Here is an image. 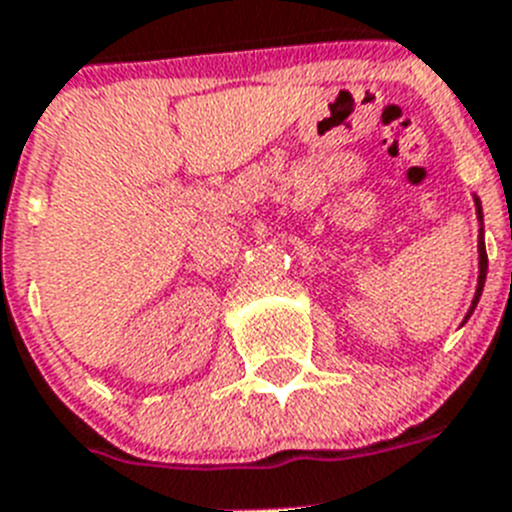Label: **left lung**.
<instances>
[{
    "mask_svg": "<svg viewBox=\"0 0 512 512\" xmlns=\"http://www.w3.org/2000/svg\"><path fill=\"white\" fill-rule=\"evenodd\" d=\"M474 205H477V220H479V277H477V292H474V300H472V307H469L467 318H464V323L469 320V315L474 312V307H477L479 297H482V289H485V279H487V251H485V225H482V202H479V197H474Z\"/></svg>",
    "mask_w": 512,
    "mask_h": 512,
    "instance_id": "1",
    "label": "left lung"
}]
</instances>
